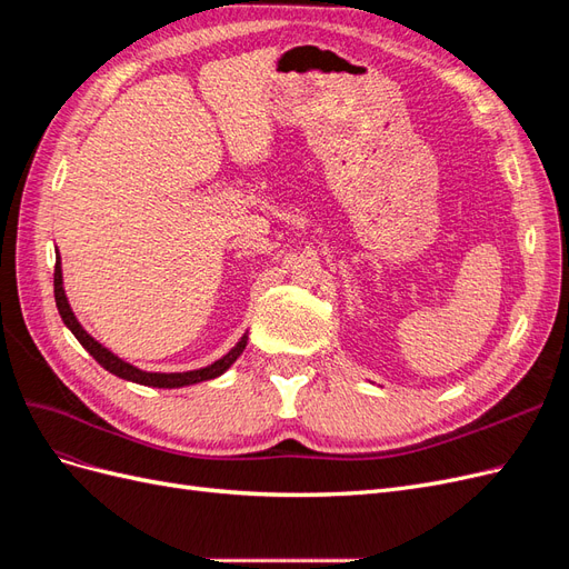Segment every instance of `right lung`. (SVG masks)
Instances as JSON below:
<instances>
[{
	"mask_svg": "<svg viewBox=\"0 0 569 569\" xmlns=\"http://www.w3.org/2000/svg\"><path fill=\"white\" fill-rule=\"evenodd\" d=\"M54 299H57V308H59V316H61L63 325L76 335V339L82 343V347L90 351V356L97 360V363L104 370H109L111 375L120 377V380H128V382H134V385L159 387V389H178V387H189V385L206 382V380H216V377L226 372L247 349V335H244L242 339L237 341V347H232L222 358H218L216 363L199 368V370H187V372H147V370H140V368L126 363L123 358H118L107 347H101V343L92 335H88V330H84V327L78 322L76 313L71 311V303H68L66 291H63V274H61L59 251H57V266H54Z\"/></svg>",
	"mask_w": 569,
	"mask_h": 569,
	"instance_id": "obj_1",
	"label": "right lung"
}]
</instances>
